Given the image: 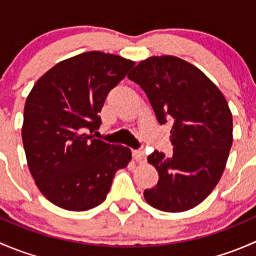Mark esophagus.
I'll return each instance as SVG.
<instances>
[{
  "mask_svg": "<svg viewBox=\"0 0 256 256\" xmlns=\"http://www.w3.org/2000/svg\"><path fill=\"white\" fill-rule=\"evenodd\" d=\"M132 157L136 162H144V160H146L144 152L141 151V150H135V151H132Z\"/></svg>",
  "mask_w": 256,
  "mask_h": 256,
  "instance_id": "obj_1",
  "label": "esophagus"
}]
</instances>
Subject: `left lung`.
<instances>
[{"instance_id":"8db88e82","label":"left lung","mask_w":256,"mask_h":256,"mask_svg":"<svg viewBox=\"0 0 256 256\" xmlns=\"http://www.w3.org/2000/svg\"><path fill=\"white\" fill-rule=\"evenodd\" d=\"M128 76L146 92L157 121L172 124L174 156L154 151L147 157L160 178L144 200L170 213L194 208L218 184L233 144L226 98L202 70L174 56H150Z\"/></svg>"}]
</instances>
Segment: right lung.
Returning a JSON list of instances; mask_svg holds the SVG:
<instances>
[{"label": "right lung", "mask_w": 256, "mask_h": 256, "mask_svg": "<svg viewBox=\"0 0 256 256\" xmlns=\"http://www.w3.org/2000/svg\"><path fill=\"white\" fill-rule=\"evenodd\" d=\"M135 62L102 52L72 56L43 74L27 96L22 140L28 168L42 194L66 210L102 204L131 150L92 138L112 88Z\"/></svg>", "instance_id": "obj_1"}]
</instances>
